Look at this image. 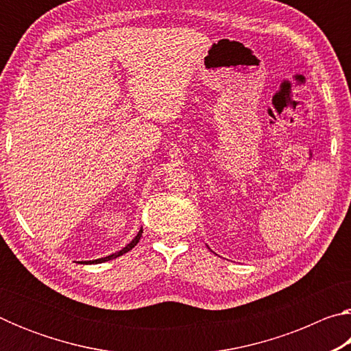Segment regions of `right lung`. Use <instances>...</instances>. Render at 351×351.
<instances>
[{
    "mask_svg": "<svg viewBox=\"0 0 351 351\" xmlns=\"http://www.w3.org/2000/svg\"><path fill=\"white\" fill-rule=\"evenodd\" d=\"M141 237H142V228H141V230L138 232V235L134 237V239L128 243V245L122 249V251H119V252H114V254H111V255H106V257H104V258H97V260H90V261H86V263H104V261H108V260H112V258H116V257H119V255H122V254H125V252H128V251H132V249L138 245L139 243V240H141Z\"/></svg>",
    "mask_w": 351,
    "mask_h": 351,
    "instance_id": "add662e5",
    "label": "right lung"
}]
</instances>
